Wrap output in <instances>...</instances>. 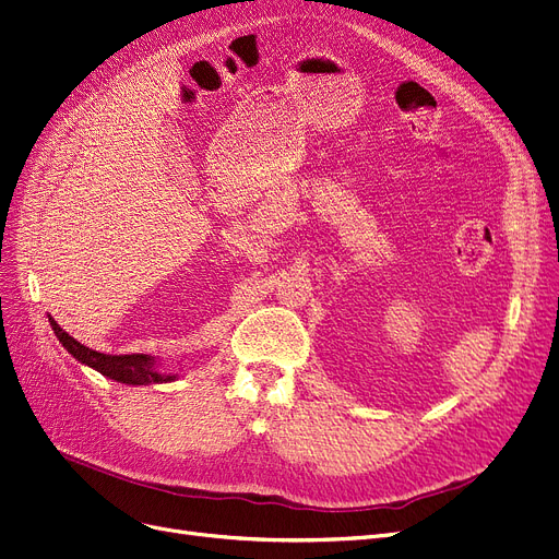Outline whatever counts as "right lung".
Listing matches in <instances>:
<instances>
[{"mask_svg": "<svg viewBox=\"0 0 559 559\" xmlns=\"http://www.w3.org/2000/svg\"><path fill=\"white\" fill-rule=\"evenodd\" d=\"M50 324L59 343L64 345L80 364L98 370L100 376L117 380L121 384H156V382L173 380V376H160L154 368V359L147 355H103L87 345H82L73 336H69L52 318H50Z\"/></svg>", "mask_w": 559, "mask_h": 559, "instance_id": "obj_1", "label": "right lung"}]
</instances>
